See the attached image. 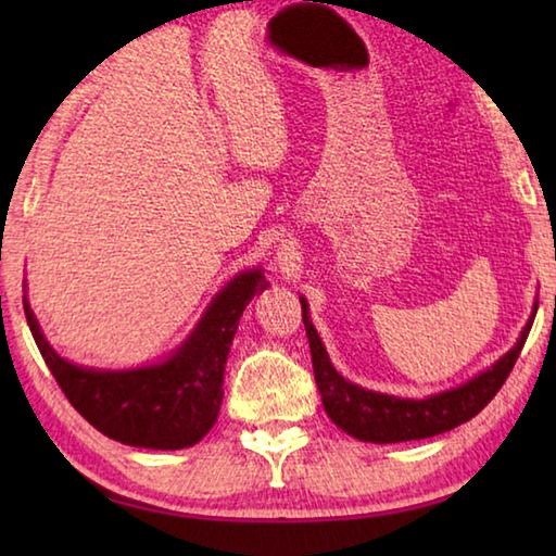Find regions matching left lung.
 Here are the masks:
<instances>
[{
  "label": "left lung",
  "mask_w": 556,
  "mask_h": 556,
  "mask_svg": "<svg viewBox=\"0 0 556 556\" xmlns=\"http://www.w3.org/2000/svg\"><path fill=\"white\" fill-rule=\"evenodd\" d=\"M299 301L301 314H304L314 375L324 400V409L338 429H343L345 434L361 441H370V444H397V441L429 439L473 419L495 397L497 390L503 388L515 361L520 357L527 333H530L534 321V314H538V304H534L532 316L527 318L517 343L501 361H495L491 368L473 375V378L458 384V388L429 394L425 400H407L394 397V394L365 390L361 384L345 380L333 368L331 357H328L321 338H318L312 316H308L306 299L299 296Z\"/></svg>",
  "instance_id": "left-lung-1"
}]
</instances>
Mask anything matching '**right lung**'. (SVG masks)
I'll list each match as a JSON object with an SVG mask.
<instances>
[{
	"instance_id": "obj_1",
	"label": "right lung",
	"mask_w": 556,
	"mask_h": 556,
	"mask_svg": "<svg viewBox=\"0 0 556 556\" xmlns=\"http://www.w3.org/2000/svg\"><path fill=\"white\" fill-rule=\"evenodd\" d=\"M267 287L262 269L235 275L166 361L131 370H100L65 361L46 341L26 294L24 314L59 388L92 427L119 444L176 451L199 444L213 429L240 316Z\"/></svg>"
}]
</instances>
